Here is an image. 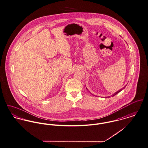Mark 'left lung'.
<instances>
[{"label":"left lung","mask_w":148,"mask_h":148,"mask_svg":"<svg viewBox=\"0 0 148 148\" xmlns=\"http://www.w3.org/2000/svg\"><path fill=\"white\" fill-rule=\"evenodd\" d=\"M125 88V86H124V87H123V88H122V89H121V90H119V91H118V92H116V93H114V94H113V95H112V96H114V95H116V94H118V93H119V92H121V90H123V89H124V88Z\"/></svg>","instance_id":"left-lung-1"}]
</instances>
